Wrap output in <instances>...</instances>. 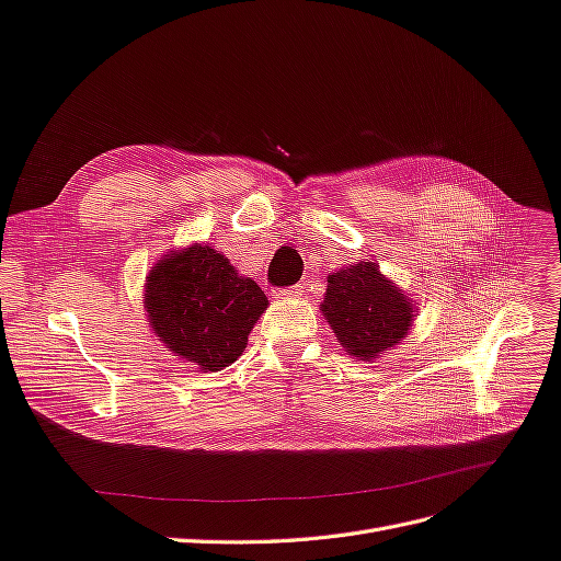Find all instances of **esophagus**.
<instances>
[{
    "label": "esophagus",
    "mask_w": 561,
    "mask_h": 561,
    "mask_svg": "<svg viewBox=\"0 0 561 561\" xmlns=\"http://www.w3.org/2000/svg\"><path fill=\"white\" fill-rule=\"evenodd\" d=\"M300 296H302V286H289V289L275 291L277 300H291V298H300Z\"/></svg>",
    "instance_id": "1"
}]
</instances>
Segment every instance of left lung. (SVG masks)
<instances>
[{
  "instance_id": "8db88e82",
  "label": "left lung",
  "mask_w": 561,
  "mask_h": 561,
  "mask_svg": "<svg viewBox=\"0 0 561 561\" xmlns=\"http://www.w3.org/2000/svg\"><path fill=\"white\" fill-rule=\"evenodd\" d=\"M322 314L345 355L376 362L407 339L419 308L378 263L359 261L327 277Z\"/></svg>"
}]
</instances>
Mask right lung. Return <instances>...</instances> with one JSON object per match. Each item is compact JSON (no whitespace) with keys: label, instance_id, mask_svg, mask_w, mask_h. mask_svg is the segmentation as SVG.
Segmentation results:
<instances>
[{"label":"right lung","instance_id":"1","mask_svg":"<svg viewBox=\"0 0 561 561\" xmlns=\"http://www.w3.org/2000/svg\"><path fill=\"white\" fill-rule=\"evenodd\" d=\"M267 296L209 244L173 249L146 277L142 308L150 329L175 357L220 371L242 357Z\"/></svg>","mask_w":561,"mask_h":561}]
</instances>
